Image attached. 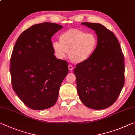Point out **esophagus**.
<instances>
[{
	"mask_svg": "<svg viewBox=\"0 0 135 135\" xmlns=\"http://www.w3.org/2000/svg\"><path fill=\"white\" fill-rule=\"evenodd\" d=\"M68 69H69V70H70V71H72L73 69H74V68H73V67L70 64L69 65H68Z\"/></svg>",
	"mask_w": 135,
	"mask_h": 135,
	"instance_id": "34e87169",
	"label": "esophagus"
}]
</instances>
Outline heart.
I'll return each instance as SVG.
<instances>
[{"instance_id": "b5f03b06", "label": "heart", "mask_w": 135, "mask_h": 135, "mask_svg": "<svg viewBox=\"0 0 135 135\" xmlns=\"http://www.w3.org/2000/svg\"><path fill=\"white\" fill-rule=\"evenodd\" d=\"M59 42H54L52 48L57 58L63 59L69 53L73 62H86L94 54L98 46V38L94 33L79 29L71 28L61 34Z\"/></svg>"}]
</instances>
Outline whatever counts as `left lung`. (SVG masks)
I'll return each mask as SVG.
<instances>
[{"label":"left lung","instance_id":"1","mask_svg":"<svg viewBox=\"0 0 135 135\" xmlns=\"http://www.w3.org/2000/svg\"><path fill=\"white\" fill-rule=\"evenodd\" d=\"M81 24L95 31L98 46L88 61L74 68L77 93L87 107L103 109L115 102L124 86V55L113 32L98 23Z\"/></svg>","mask_w":135,"mask_h":135}]
</instances>
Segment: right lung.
Instances as JSON below:
<instances>
[{"label":"right lung","instance_id":"1","mask_svg":"<svg viewBox=\"0 0 135 135\" xmlns=\"http://www.w3.org/2000/svg\"><path fill=\"white\" fill-rule=\"evenodd\" d=\"M63 26L51 22L32 26L22 32L10 61L13 90L31 109L54 105L61 84L68 73L66 61L56 58L51 38Z\"/></svg>","mask_w":135,"mask_h":135}]
</instances>
